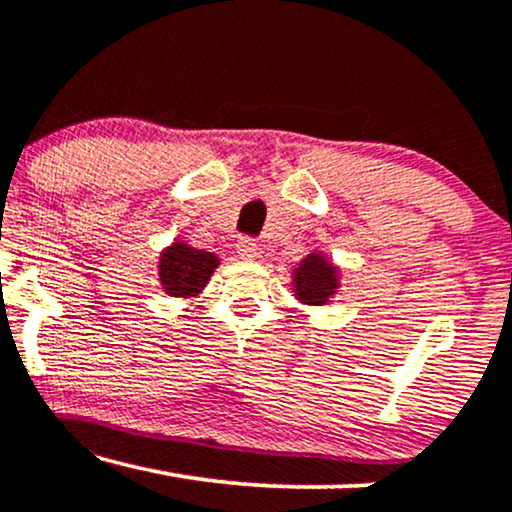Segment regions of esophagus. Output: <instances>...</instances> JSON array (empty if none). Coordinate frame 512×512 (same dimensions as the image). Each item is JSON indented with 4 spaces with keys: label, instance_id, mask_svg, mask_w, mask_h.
Returning a JSON list of instances; mask_svg holds the SVG:
<instances>
[{
    "label": "esophagus",
    "instance_id": "1",
    "mask_svg": "<svg viewBox=\"0 0 512 512\" xmlns=\"http://www.w3.org/2000/svg\"><path fill=\"white\" fill-rule=\"evenodd\" d=\"M237 254L244 261H251V258L258 256V244L256 240H251V237H242V240H237Z\"/></svg>",
    "mask_w": 512,
    "mask_h": 512
}]
</instances>
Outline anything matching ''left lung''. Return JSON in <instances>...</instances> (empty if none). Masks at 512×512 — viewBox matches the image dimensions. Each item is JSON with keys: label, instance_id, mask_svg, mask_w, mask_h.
I'll return each instance as SVG.
<instances>
[{"label": "left lung", "instance_id": "obj_1", "mask_svg": "<svg viewBox=\"0 0 512 512\" xmlns=\"http://www.w3.org/2000/svg\"><path fill=\"white\" fill-rule=\"evenodd\" d=\"M338 289V270L321 254H310L293 270V293L305 305H326Z\"/></svg>", "mask_w": 512, "mask_h": 512}]
</instances>
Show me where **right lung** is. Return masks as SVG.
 Masks as SVG:
<instances>
[{
    "label": "right lung",
    "instance_id": "right-lung-1",
    "mask_svg": "<svg viewBox=\"0 0 512 512\" xmlns=\"http://www.w3.org/2000/svg\"><path fill=\"white\" fill-rule=\"evenodd\" d=\"M216 265H219V258L212 251L193 249L184 242H174L172 247H167L160 254L158 277L167 296L188 298L205 289Z\"/></svg>",
    "mask_w": 512,
    "mask_h": 512
}]
</instances>
